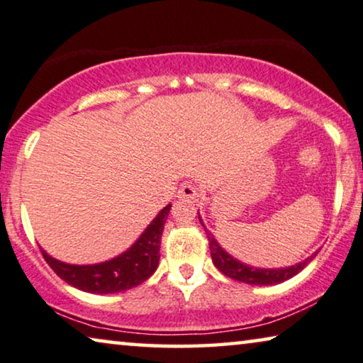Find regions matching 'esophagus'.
I'll use <instances>...</instances> for the list:
<instances>
[{"mask_svg": "<svg viewBox=\"0 0 363 363\" xmlns=\"http://www.w3.org/2000/svg\"><path fill=\"white\" fill-rule=\"evenodd\" d=\"M199 196V189L194 182H182L179 187V192H177V197L184 199V200H191L196 199Z\"/></svg>", "mask_w": 363, "mask_h": 363, "instance_id": "1", "label": "esophagus"}]
</instances>
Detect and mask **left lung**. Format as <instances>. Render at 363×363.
<instances>
[{
    "label": "left lung",
    "mask_w": 363,
    "mask_h": 363,
    "mask_svg": "<svg viewBox=\"0 0 363 363\" xmlns=\"http://www.w3.org/2000/svg\"><path fill=\"white\" fill-rule=\"evenodd\" d=\"M199 220H200V216H199ZM200 223H202V220H200ZM207 238H208L210 254H212V261L216 266V269H218L221 274H225L226 277L235 279V280H238V282L251 284V285H272V284L285 282V280H289L294 277V275L301 272V270L305 269L316 256V254H313V256L308 257L306 261L296 264V266L285 267V269H270V270L269 269H256V267H250V266H246V264L236 261V259L231 257L228 252H225L220 247L218 242H216L215 238L208 233V231H207Z\"/></svg>",
    "instance_id": "8db88e82"
}]
</instances>
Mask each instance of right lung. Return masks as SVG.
Masks as SVG:
<instances>
[{
    "label": "right lung",
    "mask_w": 363,
    "mask_h": 363,
    "mask_svg": "<svg viewBox=\"0 0 363 363\" xmlns=\"http://www.w3.org/2000/svg\"><path fill=\"white\" fill-rule=\"evenodd\" d=\"M171 203L161 210L151 221L138 241L121 256L112 261L94 266H72L57 261L42 251V256L58 277L89 294H117L133 289L153 275L160 262V245Z\"/></svg>",
    "instance_id": "add662e5"
}]
</instances>
